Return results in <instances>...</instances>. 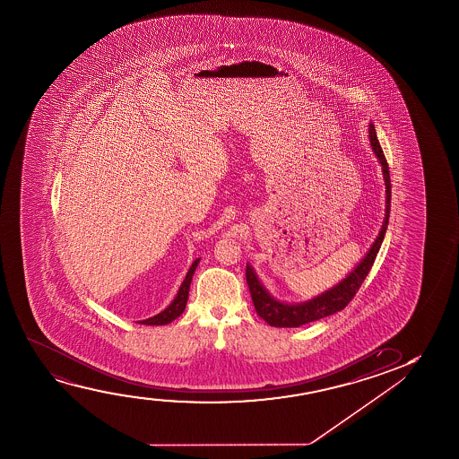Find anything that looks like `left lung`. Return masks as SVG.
I'll use <instances>...</instances> for the list:
<instances>
[{
	"label": "left lung",
	"instance_id": "1",
	"mask_svg": "<svg viewBox=\"0 0 459 459\" xmlns=\"http://www.w3.org/2000/svg\"><path fill=\"white\" fill-rule=\"evenodd\" d=\"M368 136H370L371 147L373 152L377 153L379 163L383 166L384 180H385V218H384L383 229L379 232V237L375 239V243L371 246L370 251L365 255L364 260L354 268L351 274L343 279L339 285H335L331 290H327L326 293L316 296L314 299L302 304H282L276 301L274 298H271L270 293L264 289V285L258 282L255 273L251 266H246V282L249 287L252 302L254 307L260 318H264L270 326L274 327H299L302 325H307L312 321L321 320L325 316L335 314L351 302L352 298L356 296L360 285L365 281L367 274L370 273L371 266L377 260L379 247L383 245L384 235L387 230L390 216V176L387 160L384 157L383 149L379 145L377 138L375 126L370 124L368 128Z\"/></svg>",
	"mask_w": 459,
	"mask_h": 459
}]
</instances>
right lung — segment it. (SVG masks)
I'll return each mask as SVG.
<instances>
[{
  "instance_id": "add662e5",
  "label": "right lung",
  "mask_w": 459,
  "mask_h": 459,
  "mask_svg": "<svg viewBox=\"0 0 459 459\" xmlns=\"http://www.w3.org/2000/svg\"><path fill=\"white\" fill-rule=\"evenodd\" d=\"M197 264H199V258L195 260V264H191L188 274H186L185 281H183L182 285H180V290H178V293H177L176 299L170 302L169 307L164 308L161 314L155 315V316H152L149 320L143 321V325L161 326V325H168L170 321L176 320L177 316H180V315L183 314V310L186 307V301H188L189 283H191V279H193V274H195Z\"/></svg>"
}]
</instances>
